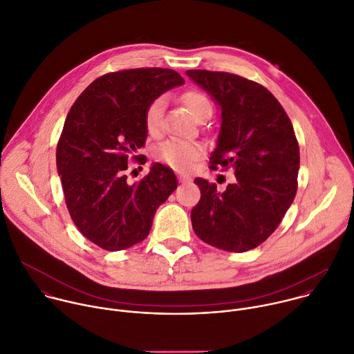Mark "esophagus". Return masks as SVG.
I'll return each mask as SVG.
<instances>
[{"label":"esophagus","instance_id":"1","mask_svg":"<svg viewBox=\"0 0 354 354\" xmlns=\"http://www.w3.org/2000/svg\"><path fill=\"white\" fill-rule=\"evenodd\" d=\"M178 178H179V182H182V183L192 180V178L189 175H186V174H178Z\"/></svg>","mask_w":354,"mask_h":354}]
</instances>
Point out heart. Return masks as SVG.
I'll return each instance as SVG.
<instances>
[{
  "label": "heart",
  "mask_w": 354,
  "mask_h": 354,
  "mask_svg": "<svg viewBox=\"0 0 354 354\" xmlns=\"http://www.w3.org/2000/svg\"><path fill=\"white\" fill-rule=\"evenodd\" d=\"M182 102L198 119L206 111H212V104L209 97L197 89L186 91L182 95ZM167 100L164 96L156 97L151 102L144 115L145 130L151 137H158L164 129V112ZM205 154V148L201 144L194 141H185L178 138H171L164 141L156 151V156L160 161L165 162L176 171H189L194 162H197Z\"/></svg>",
  "instance_id": "1"
}]
</instances>
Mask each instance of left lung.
Instances as JSON below:
<instances>
[{"instance_id": "1", "label": "left lung", "mask_w": 354, "mask_h": 354, "mask_svg": "<svg viewBox=\"0 0 354 354\" xmlns=\"http://www.w3.org/2000/svg\"><path fill=\"white\" fill-rule=\"evenodd\" d=\"M221 108V130L212 169L235 171L224 192L196 178L200 200L192 227L206 243L246 252L279 227L297 193L299 148L290 118L263 85L231 73L189 70Z\"/></svg>"}]
</instances>
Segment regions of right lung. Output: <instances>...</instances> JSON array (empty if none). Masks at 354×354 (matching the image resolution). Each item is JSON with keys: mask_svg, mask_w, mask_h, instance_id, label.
<instances>
[{"mask_svg": "<svg viewBox=\"0 0 354 354\" xmlns=\"http://www.w3.org/2000/svg\"><path fill=\"white\" fill-rule=\"evenodd\" d=\"M185 80L169 68L108 73L91 82L71 106L59 144L57 171L78 231L105 250L127 249L149 234L156 210L176 189L174 171L154 164L134 185L130 161L147 138V106Z\"/></svg>", "mask_w": 354, "mask_h": 354, "instance_id": "right-lung-1", "label": "right lung"}]
</instances>
